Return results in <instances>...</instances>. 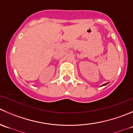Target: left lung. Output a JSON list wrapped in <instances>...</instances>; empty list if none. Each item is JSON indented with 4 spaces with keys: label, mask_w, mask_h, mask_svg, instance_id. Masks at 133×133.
Segmentation results:
<instances>
[{
    "label": "left lung",
    "mask_w": 133,
    "mask_h": 133,
    "mask_svg": "<svg viewBox=\"0 0 133 133\" xmlns=\"http://www.w3.org/2000/svg\"><path fill=\"white\" fill-rule=\"evenodd\" d=\"M107 84H103V85H102V86H105V85H106Z\"/></svg>",
    "instance_id": "8db88e82"
}]
</instances>
